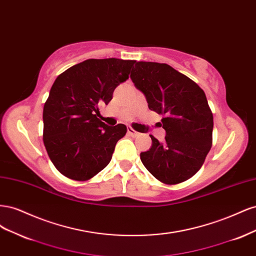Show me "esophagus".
Segmentation results:
<instances>
[{
	"instance_id": "esophagus-1",
	"label": "esophagus",
	"mask_w": 256,
	"mask_h": 256,
	"mask_svg": "<svg viewBox=\"0 0 256 256\" xmlns=\"http://www.w3.org/2000/svg\"><path fill=\"white\" fill-rule=\"evenodd\" d=\"M127 130H128V134L131 136H140V134H138V131H136L134 128L128 127Z\"/></svg>"
}]
</instances>
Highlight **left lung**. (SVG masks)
Masks as SVG:
<instances>
[{
	"label": "left lung",
	"instance_id": "8db88e82",
	"mask_svg": "<svg viewBox=\"0 0 256 256\" xmlns=\"http://www.w3.org/2000/svg\"><path fill=\"white\" fill-rule=\"evenodd\" d=\"M130 78L146 97L150 110L164 115L166 141L150 136L144 166L166 184L186 182L202 168L212 145L214 116L204 90L168 64L138 62Z\"/></svg>",
	"mask_w": 256,
	"mask_h": 256
}]
</instances>
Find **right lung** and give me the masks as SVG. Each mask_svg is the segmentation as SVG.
I'll list each match as a JSON object with an SVG mask.
<instances>
[{
    "mask_svg": "<svg viewBox=\"0 0 256 256\" xmlns=\"http://www.w3.org/2000/svg\"><path fill=\"white\" fill-rule=\"evenodd\" d=\"M136 60L90 58L62 72L44 106L42 140L58 171L85 182L109 164L127 127L108 126L98 118L115 88L129 78Z\"/></svg>",
    "mask_w": 256,
    "mask_h": 256,
    "instance_id": "obj_1",
    "label": "right lung"
}]
</instances>
